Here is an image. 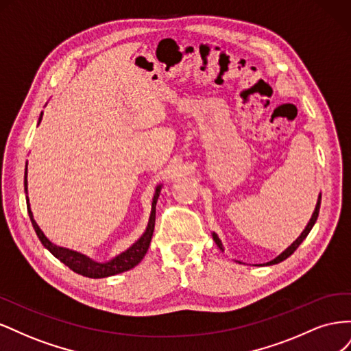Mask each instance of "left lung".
Returning a JSON list of instances; mask_svg holds the SVG:
<instances>
[{
  "instance_id": "8db88e82",
  "label": "left lung",
  "mask_w": 351,
  "mask_h": 351,
  "mask_svg": "<svg viewBox=\"0 0 351 351\" xmlns=\"http://www.w3.org/2000/svg\"><path fill=\"white\" fill-rule=\"evenodd\" d=\"M319 208H321V195H319V199H317V204H316V208H315V212H313V215H312V218H311V221H309V224H307L306 226V228H304V231L302 232V234H300V237L299 239H297L293 244H291V246L289 247V249H285L281 254H280V256H277V258H275L274 261H271V262H268L267 265H274V263H280V262H282L284 259H287V258H289V256H291V254L295 252V249L297 247H299L300 246V244H302V241L307 237V234H309V232H311V230H312V227L315 226V222H316V219H317V215H319ZM212 237H214V240H215V243L218 244V247L219 249H222V244H221V240L218 239V236L215 234V232H214V234H212Z\"/></svg>"
}]
</instances>
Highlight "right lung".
<instances>
[{"label":"right lung","mask_w":351,"mask_h":351,"mask_svg":"<svg viewBox=\"0 0 351 351\" xmlns=\"http://www.w3.org/2000/svg\"><path fill=\"white\" fill-rule=\"evenodd\" d=\"M40 120H42V112H40V117H39V123H40ZM26 176H27V164H26V171H25V192H27ZM159 189H161V186H158L156 193L154 196L149 224H147V228L145 231V234L139 240H137L130 249H127L125 252L119 254V256H117L115 259H112V261H110L107 263L93 262L89 258L83 256V254H80L77 252H73V250H69V249H64V247H58V246H56V244H52L45 237L44 232L40 231V228L38 227V224L35 222L34 215H32L27 196H26V205H27L29 217H30V221H32V226H34V228H35L36 236L39 237L40 243L44 244V246L52 254H54L57 259H60L62 263L67 265V267L71 271L83 275V277H88V278H105V277H111V275H115V274H121L124 271H129V269L134 268L136 265L143 259L147 249H149V244H151L152 234H154V228H155V208H156V200H158V196H159Z\"/></svg>","instance_id":"obj_1"}]
</instances>
